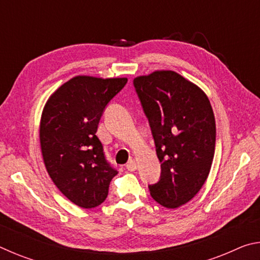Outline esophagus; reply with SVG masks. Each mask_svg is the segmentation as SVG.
<instances>
[{"label": "esophagus", "mask_w": 260, "mask_h": 260, "mask_svg": "<svg viewBox=\"0 0 260 260\" xmlns=\"http://www.w3.org/2000/svg\"><path fill=\"white\" fill-rule=\"evenodd\" d=\"M126 169L131 171V172H133L136 169H138V162H136L134 159H131L128 162H127L126 165Z\"/></svg>", "instance_id": "obj_1"}]
</instances>
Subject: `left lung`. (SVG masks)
I'll list each match as a JSON object with an SVG mask.
<instances>
[{
    "label": "left lung",
    "mask_w": 260,
    "mask_h": 260,
    "mask_svg": "<svg viewBox=\"0 0 260 260\" xmlns=\"http://www.w3.org/2000/svg\"><path fill=\"white\" fill-rule=\"evenodd\" d=\"M150 124L161 175L150 195L167 209L188 203L209 177L215 148L212 107L201 88L170 70L134 79Z\"/></svg>",
    "instance_id": "left-lung-1"
}]
</instances>
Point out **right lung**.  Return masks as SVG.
<instances>
[{"mask_svg": "<svg viewBox=\"0 0 260 260\" xmlns=\"http://www.w3.org/2000/svg\"><path fill=\"white\" fill-rule=\"evenodd\" d=\"M126 82L127 78L73 77L42 110L39 135L47 172L60 192L82 209L102 204L118 174L105 159L96 132L107 104Z\"/></svg>", "mask_w": 260, "mask_h": 260, "instance_id": "add662e5", "label": "right lung"}]
</instances>
